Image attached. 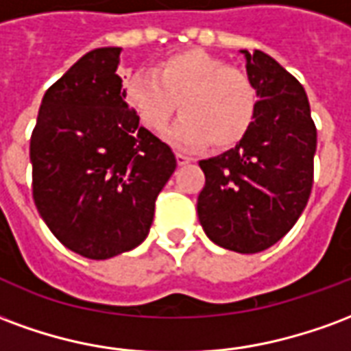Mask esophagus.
Here are the masks:
<instances>
[{
	"instance_id": "esophagus-1",
	"label": "esophagus",
	"mask_w": 351,
	"mask_h": 351,
	"mask_svg": "<svg viewBox=\"0 0 351 351\" xmlns=\"http://www.w3.org/2000/svg\"><path fill=\"white\" fill-rule=\"evenodd\" d=\"M190 161H191L190 156H186V154L182 152H176V163H178V165H188Z\"/></svg>"
}]
</instances>
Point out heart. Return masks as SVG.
<instances>
[{"label": "heart", "mask_w": 351, "mask_h": 351, "mask_svg": "<svg viewBox=\"0 0 351 351\" xmlns=\"http://www.w3.org/2000/svg\"><path fill=\"white\" fill-rule=\"evenodd\" d=\"M123 99L152 133L165 130L180 108L184 116L169 137L186 148L208 143L218 150L233 148L248 135L258 112L250 75L201 49L171 54L152 73L130 77Z\"/></svg>", "instance_id": "heart-1"}]
</instances>
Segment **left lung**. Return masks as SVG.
I'll return each mask as SVG.
<instances>
[{"instance_id": "left-lung-1", "label": "left lung", "mask_w": 351, "mask_h": 351, "mask_svg": "<svg viewBox=\"0 0 351 351\" xmlns=\"http://www.w3.org/2000/svg\"><path fill=\"white\" fill-rule=\"evenodd\" d=\"M243 54L258 90L256 120L233 150L199 161L197 214L213 243L256 254L278 243L308 203L317 133L301 82L261 50Z\"/></svg>"}]
</instances>
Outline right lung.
Listing matches in <instances>:
<instances>
[{"instance_id":"1","label":"right lung","mask_w":351,"mask_h":351,"mask_svg":"<svg viewBox=\"0 0 351 351\" xmlns=\"http://www.w3.org/2000/svg\"><path fill=\"white\" fill-rule=\"evenodd\" d=\"M118 47L88 52L47 90L29 138L37 210L65 248L108 259L143 243L173 150L123 99Z\"/></svg>"}]
</instances>
